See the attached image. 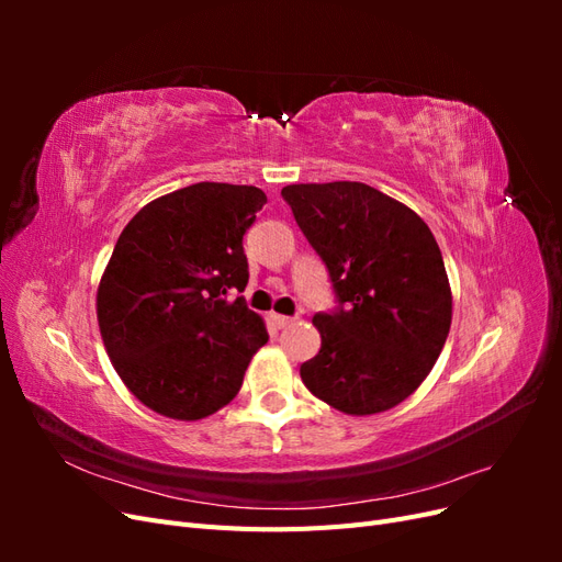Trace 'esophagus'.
Segmentation results:
<instances>
[{"label": "esophagus", "instance_id": "34e87169", "mask_svg": "<svg viewBox=\"0 0 562 562\" xmlns=\"http://www.w3.org/2000/svg\"><path fill=\"white\" fill-rule=\"evenodd\" d=\"M271 323H274L277 328H285V326H291L293 318L291 316H281V314H271Z\"/></svg>", "mask_w": 562, "mask_h": 562}]
</instances>
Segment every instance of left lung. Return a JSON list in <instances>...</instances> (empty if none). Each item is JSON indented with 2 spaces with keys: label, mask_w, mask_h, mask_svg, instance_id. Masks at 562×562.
Instances as JSON below:
<instances>
[{
  "label": "left lung",
  "mask_w": 562,
  "mask_h": 562,
  "mask_svg": "<svg viewBox=\"0 0 562 562\" xmlns=\"http://www.w3.org/2000/svg\"><path fill=\"white\" fill-rule=\"evenodd\" d=\"M281 196L326 265L337 302L314 314L321 349L300 378L335 411L384 413L429 375L450 333L452 293L434 234L363 182L288 184Z\"/></svg>",
  "instance_id": "1"
}]
</instances>
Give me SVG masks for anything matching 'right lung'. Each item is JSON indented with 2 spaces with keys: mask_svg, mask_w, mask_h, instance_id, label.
<instances>
[{
  "mask_svg": "<svg viewBox=\"0 0 562 562\" xmlns=\"http://www.w3.org/2000/svg\"><path fill=\"white\" fill-rule=\"evenodd\" d=\"M258 187L196 182L133 215L98 285V326L116 375L164 417L217 413L267 339L248 310L244 234Z\"/></svg>",
  "mask_w": 562,
  "mask_h": 562,
  "instance_id": "add662e5",
  "label": "right lung"
}]
</instances>
